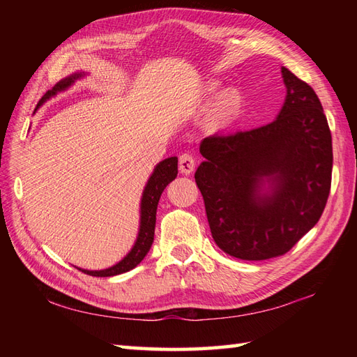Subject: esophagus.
<instances>
[{
	"label": "esophagus",
	"mask_w": 357,
	"mask_h": 357,
	"mask_svg": "<svg viewBox=\"0 0 357 357\" xmlns=\"http://www.w3.org/2000/svg\"><path fill=\"white\" fill-rule=\"evenodd\" d=\"M196 165V159L190 153H183L179 156V170L184 174H190Z\"/></svg>",
	"instance_id": "1"
}]
</instances>
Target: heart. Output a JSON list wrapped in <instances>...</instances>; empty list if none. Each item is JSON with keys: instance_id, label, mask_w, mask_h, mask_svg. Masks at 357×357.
I'll use <instances>...</instances> for the list:
<instances>
[{"instance_id": "1", "label": "heart", "mask_w": 357, "mask_h": 357, "mask_svg": "<svg viewBox=\"0 0 357 357\" xmlns=\"http://www.w3.org/2000/svg\"><path fill=\"white\" fill-rule=\"evenodd\" d=\"M218 92V86H211L208 89V93L210 95H215ZM241 96L238 92H229L227 93L221 102H219V107H218V116L219 119L222 121H230L234 116L238 115L239 110H241Z\"/></svg>"}]
</instances>
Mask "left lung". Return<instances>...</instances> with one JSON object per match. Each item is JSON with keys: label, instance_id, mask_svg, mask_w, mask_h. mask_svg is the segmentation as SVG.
I'll return each mask as SVG.
<instances>
[{"label": "left lung", "instance_id": "8db88e82", "mask_svg": "<svg viewBox=\"0 0 357 357\" xmlns=\"http://www.w3.org/2000/svg\"><path fill=\"white\" fill-rule=\"evenodd\" d=\"M273 123L204 138L195 173L216 245L233 257L282 256L319 221L331 187V132L316 92L285 67ZM267 178L272 190L261 193Z\"/></svg>", "mask_w": 357, "mask_h": 357}]
</instances>
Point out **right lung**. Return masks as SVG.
<instances>
[{
  "instance_id": "1",
  "label": "right lung",
  "mask_w": 357,
  "mask_h": 357,
  "mask_svg": "<svg viewBox=\"0 0 357 357\" xmlns=\"http://www.w3.org/2000/svg\"><path fill=\"white\" fill-rule=\"evenodd\" d=\"M79 77H81V73H75V75H72V77L59 81L55 87L49 90V92L41 98L38 105H41L45 100H49L50 96L59 92V90H64L69 87L72 82ZM176 174H178V158L176 156L167 158L156 165L153 174H151L146 188H144V195H142V201H141V225H139L138 239H136L132 252L128 253L123 261L118 262L116 265H113V267H110V268L100 270V271H90V270H81V268H78V270L86 273V275H89V276L107 278V276H116V275H121V273H126L128 270L135 268L136 265H138L149 253L151 242H153V238H155L156 208H158L159 198H161L164 188L169 185L174 178H176Z\"/></svg>"
}]
</instances>
